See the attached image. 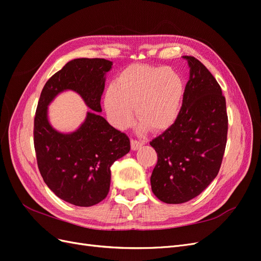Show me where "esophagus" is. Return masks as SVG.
<instances>
[{"label":"esophagus","instance_id":"34e87169","mask_svg":"<svg viewBox=\"0 0 261 261\" xmlns=\"http://www.w3.org/2000/svg\"><path fill=\"white\" fill-rule=\"evenodd\" d=\"M130 145H132V149L133 150H138L141 146H143L144 144L141 143V141H139V140H136V139H132V141H130Z\"/></svg>","mask_w":261,"mask_h":261}]
</instances>
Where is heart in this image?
Listing matches in <instances>:
<instances>
[{
    "label": "heart",
    "mask_w": 261,
    "mask_h": 261,
    "mask_svg": "<svg viewBox=\"0 0 261 261\" xmlns=\"http://www.w3.org/2000/svg\"><path fill=\"white\" fill-rule=\"evenodd\" d=\"M185 94L181 76L170 67L130 65L105 94V109L117 128L129 125L135 108L140 128L158 132L174 123Z\"/></svg>",
    "instance_id": "heart-1"
}]
</instances>
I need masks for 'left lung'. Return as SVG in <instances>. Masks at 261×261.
Masks as SVG:
<instances>
[{
	"label": "left lung",
	"mask_w": 261,
	"mask_h": 261,
	"mask_svg": "<svg viewBox=\"0 0 261 261\" xmlns=\"http://www.w3.org/2000/svg\"><path fill=\"white\" fill-rule=\"evenodd\" d=\"M183 58L191 69L180 111L167 130L150 141L158 154L151 189L165 203H183L203 192L218 175L226 145L221 87L201 62Z\"/></svg>",
	"instance_id": "8db88e82"
}]
</instances>
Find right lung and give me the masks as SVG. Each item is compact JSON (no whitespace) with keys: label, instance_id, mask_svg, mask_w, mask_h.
<instances>
[{"label":"right lung","instance_id":"1","mask_svg":"<svg viewBox=\"0 0 261 261\" xmlns=\"http://www.w3.org/2000/svg\"><path fill=\"white\" fill-rule=\"evenodd\" d=\"M112 64L105 59L69 61L45 83L38 102L34 144L39 171L51 191L74 206L90 207L103 200L111 181L110 168L130 150L127 135L98 113ZM66 90L77 92L93 110L80 128L67 134L54 130L47 120V106Z\"/></svg>","mask_w":261,"mask_h":261}]
</instances>
